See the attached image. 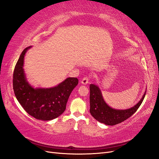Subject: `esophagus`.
<instances>
[{
  "instance_id": "1",
  "label": "esophagus",
  "mask_w": 159,
  "mask_h": 159,
  "mask_svg": "<svg viewBox=\"0 0 159 159\" xmlns=\"http://www.w3.org/2000/svg\"><path fill=\"white\" fill-rule=\"evenodd\" d=\"M89 81V79L88 77H84V78H83L82 79V80H81V83H82L83 84H87Z\"/></svg>"
}]
</instances>
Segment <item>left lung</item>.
I'll return each mask as SVG.
<instances>
[{"mask_svg": "<svg viewBox=\"0 0 159 159\" xmlns=\"http://www.w3.org/2000/svg\"><path fill=\"white\" fill-rule=\"evenodd\" d=\"M134 107L127 109H113L105 103L100 89L95 84H90V113L94 118L101 123L114 125L127 120L139 108L146 95Z\"/></svg>", "mask_w": 159, "mask_h": 159, "instance_id": "left-lung-1", "label": "left lung"}]
</instances>
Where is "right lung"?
<instances>
[{
    "mask_svg": "<svg viewBox=\"0 0 159 159\" xmlns=\"http://www.w3.org/2000/svg\"><path fill=\"white\" fill-rule=\"evenodd\" d=\"M31 46L26 48L15 65L13 72V90L16 98L25 111L35 119L54 120L66 109L71 92L79 83L75 77H69L52 88H34L27 81L23 69L24 57Z\"/></svg>",
    "mask_w": 159,
    "mask_h": 159,
    "instance_id": "1",
    "label": "right lung"
}]
</instances>
